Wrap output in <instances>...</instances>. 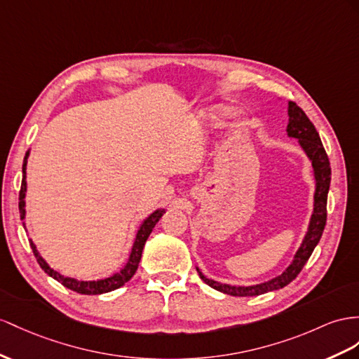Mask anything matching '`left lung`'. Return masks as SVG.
Wrapping results in <instances>:
<instances>
[{
    "instance_id": "obj_1",
    "label": "left lung",
    "mask_w": 359,
    "mask_h": 359,
    "mask_svg": "<svg viewBox=\"0 0 359 359\" xmlns=\"http://www.w3.org/2000/svg\"><path fill=\"white\" fill-rule=\"evenodd\" d=\"M287 133L290 137H296L299 144L309 158L312 168H314V177H316V192H314V212H312L311 222L308 226V232L303 238V243L299 247V250L294 255L292 262L288 265V269L282 274L276 276L271 280H267L258 285H250V287H235V285L219 283L212 279H208L206 276L201 273L198 269V276L205 283H208L210 288H214L219 292L229 294V296L236 297H249V296H261L269 291L280 290L287 287L290 282L297 278V274L302 271L303 265L306 264L309 256L314 252L316 245L318 244L321 233L325 231L326 226V205H327V192L330 185V163L329 158L325 151V147L321 144L318 132L316 130L314 124L306 114L294 103H288V126Z\"/></svg>"
}]
</instances>
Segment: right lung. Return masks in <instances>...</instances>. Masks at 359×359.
<instances>
[{
	"instance_id": "obj_1",
	"label": "right lung",
	"mask_w": 359,
	"mask_h": 359,
	"mask_svg": "<svg viewBox=\"0 0 359 359\" xmlns=\"http://www.w3.org/2000/svg\"><path fill=\"white\" fill-rule=\"evenodd\" d=\"M29 154H30V151L25 153L24 165H22V183H21V191H20V214H21V219L25 218V200H24L25 198V191H27V182H25L27 172H25V170H27V159H29ZM163 214H165V209H158V210H154V212L149 218L144 219V223L141 224L140 231H137V233H136L135 243H133V247H132V253H130V256H128V261L124 265V269L119 271V273H115L114 276H110V278H106V279H100V280H77V279H72V278H65V276H62L56 270H53L50 265L45 262V259L39 255L38 249H36V245H34V243L32 240H30V245H32V250H33V253L36 256V261H38V264L41 265V269L45 273H47L48 276H51L53 279H56L57 282H60L63 287H67V288L76 291L79 294H88V296H90V294H104V292L114 291V290H116L119 287H123L126 282H128V280L133 278V274L137 270V265H140L147 238L150 236L154 226L158 224V222H159L161 217ZM24 227H25V223H24Z\"/></svg>"
}]
</instances>
